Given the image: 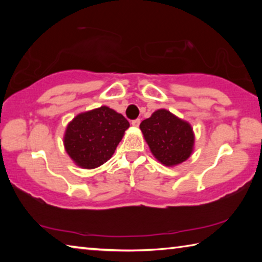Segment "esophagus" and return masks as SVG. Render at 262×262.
I'll return each mask as SVG.
<instances>
[{
    "label": "esophagus",
    "mask_w": 262,
    "mask_h": 262,
    "mask_svg": "<svg viewBox=\"0 0 262 262\" xmlns=\"http://www.w3.org/2000/svg\"><path fill=\"white\" fill-rule=\"evenodd\" d=\"M140 119H135V120L132 121V126L133 127H139L140 126Z\"/></svg>",
    "instance_id": "esophagus-1"
}]
</instances>
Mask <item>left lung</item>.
Instances as JSON below:
<instances>
[{"instance_id":"8db88e82","label":"left lung","mask_w":262,"mask_h":262,"mask_svg":"<svg viewBox=\"0 0 262 262\" xmlns=\"http://www.w3.org/2000/svg\"><path fill=\"white\" fill-rule=\"evenodd\" d=\"M140 129L154 157L163 165H179L193 154L195 136L192 126L170 111H155L141 122Z\"/></svg>"}]
</instances>
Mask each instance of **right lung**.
Instances as JSON below:
<instances>
[{
	"label": "right lung",
	"mask_w": 262,
	"mask_h": 262,
	"mask_svg": "<svg viewBox=\"0 0 262 262\" xmlns=\"http://www.w3.org/2000/svg\"><path fill=\"white\" fill-rule=\"evenodd\" d=\"M129 122L107 106L79 113L66 128L63 145L77 166L92 170L112 157Z\"/></svg>",
	"instance_id": "right-lung-1"
}]
</instances>
